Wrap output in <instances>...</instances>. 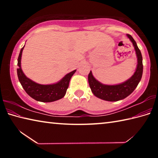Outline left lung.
I'll use <instances>...</instances> for the list:
<instances>
[{
	"label": "left lung",
	"mask_w": 158,
	"mask_h": 158,
	"mask_svg": "<svg viewBox=\"0 0 158 158\" xmlns=\"http://www.w3.org/2000/svg\"><path fill=\"white\" fill-rule=\"evenodd\" d=\"M127 36L132 42L137 56V67L135 74L130 79L127 80L122 84L118 85H105L99 82L93 76L91 71L88 76L89 83L91 91L96 97L106 101H118L127 97L137 88L142 77L143 73V63L142 56L137 43L130 35L127 34Z\"/></svg>",
	"instance_id": "obj_1"
}]
</instances>
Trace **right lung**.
<instances>
[{
	"instance_id": "1",
	"label": "right lung",
	"mask_w": 158,
	"mask_h": 158,
	"mask_svg": "<svg viewBox=\"0 0 158 158\" xmlns=\"http://www.w3.org/2000/svg\"><path fill=\"white\" fill-rule=\"evenodd\" d=\"M23 47L21 48L18 57L17 75L19 80L25 91L32 98L37 101L43 102H53L63 98L65 95L67 89H68L69 80L76 72V69L66 74L56 84L49 85L37 84L26 77L21 69V58Z\"/></svg>"
}]
</instances>
